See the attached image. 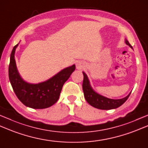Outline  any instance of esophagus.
<instances>
[{
	"label": "esophagus",
	"instance_id": "1",
	"mask_svg": "<svg viewBox=\"0 0 148 148\" xmlns=\"http://www.w3.org/2000/svg\"><path fill=\"white\" fill-rule=\"evenodd\" d=\"M76 66H77V68L78 69H81L83 68L84 66H83V63H80V62H77V64H76Z\"/></svg>",
	"mask_w": 148,
	"mask_h": 148
}]
</instances>
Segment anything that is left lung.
Returning a JSON list of instances; mask_svg holds the SVG:
<instances>
[{
	"label": "left lung",
	"instance_id": "8db88e82",
	"mask_svg": "<svg viewBox=\"0 0 148 148\" xmlns=\"http://www.w3.org/2000/svg\"><path fill=\"white\" fill-rule=\"evenodd\" d=\"M125 42L127 45H129L131 48H133L128 40H126ZM83 74L84 77L82 86L84 96H85L86 101L91 106H94V108L101 110H110L117 108L126 102V101L128 99L130 94H131V92H130L126 97L120 99H112L102 96V95L97 94L92 88L86 75L83 72Z\"/></svg>",
	"mask_w": 148,
	"mask_h": 148
}]
</instances>
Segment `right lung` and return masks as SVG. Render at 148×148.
<instances>
[{
	"label": "right lung",
	"mask_w": 148,
	"mask_h": 148,
	"mask_svg": "<svg viewBox=\"0 0 148 148\" xmlns=\"http://www.w3.org/2000/svg\"><path fill=\"white\" fill-rule=\"evenodd\" d=\"M18 44L13 47L9 65V78L13 91L18 99L26 106L34 109L47 108L57 102L63 84L76 69V66L63 69L51 79L38 84L24 82L17 71L14 52Z\"/></svg>",
	"instance_id": "obj_1"
}]
</instances>
